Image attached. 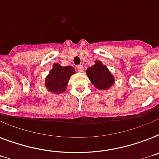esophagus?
<instances>
[{
    "label": "esophagus",
    "mask_w": 159,
    "mask_h": 159,
    "mask_svg": "<svg viewBox=\"0 0 159 159\" xmlns=\"http://www.w3.org/2000/svg\"><path fill=\"white\" fill-rule=\"evenodd\" d=\"M77 69L78 70V72H82L83 71V66L82 65H77Z\"/></svg>",
    "instance_id": "1"
}]
</instances>
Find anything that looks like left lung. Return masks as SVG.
<instances>
[{
	"instance_id": "8db88e82",
	"label": "left lung",
	"mask_w": 159,
	"mask_h": 159,
	"mask_svg": "<svg viewBox=\"0 0 159 159\" xmlns=\"http://www.w3.org/2000/svg\"><path fill=\"white\" fill-rule=\"evenodd\" d=\"M86 73L90 82L98 89L107 90L114 83L112 75L100 61H96L95 65L88 68Z\"/></svg>"
}]
</instances>
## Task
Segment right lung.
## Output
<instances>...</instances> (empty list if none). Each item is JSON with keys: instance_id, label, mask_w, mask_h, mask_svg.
Returning <instances> with one entry per match:
<instances>
[{"instance_id": "obj_1", "label": "right lung", "mask_w": 159, "mask_h": 159, "mask_svg": "<svg viewBox=\"0 0 159 159\" xmlns=\"http://www.w3.org/2000/svg\"><path fill=\"white\" fill-rule=\"evenodd\" d=\"M74 73V69L71 66L62 67L59 64H55L53 69L47 77L45 86L49 91L53 93L59 94L64 92L68 85L69 77Z\"/></svg>"}]
</instances>
